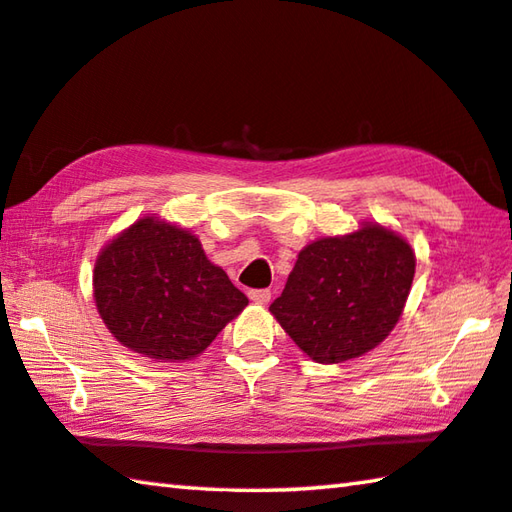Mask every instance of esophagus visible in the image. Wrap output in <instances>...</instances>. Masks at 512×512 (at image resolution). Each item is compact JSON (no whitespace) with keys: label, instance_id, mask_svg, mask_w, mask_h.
<instances>
[{"label":"esophagus","instance_id":"34e87169","mask_svg":"<svg viewBox=\"0 0 512 512\" xmlns=\"http://www.w3.org/2000/svg\"><path fill=\"white\" fill-rule=\"evenodd\" d=\"M248 298L255 302V305H268L271 302V291L268 289H257V291H250Z\"/></svg>","mask_w":512,"mask_h":512}]
</instances>
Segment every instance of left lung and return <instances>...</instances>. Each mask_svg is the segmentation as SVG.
<instances>
[{
	"instance_id": "obj_1",
	"label": "left lung",
	"mask_w": 512,
	"mask_h": 512,
	"mask_svg": "<svg viewBox=\"0 0 512 512\" xmlns=\"http://www.w3.org/2000/svg\"><path fill=\"white\" fill-rule=\"evenodd\" d=\"M415 253L400 232L363 221L350 235L320 237L298 253L271 314L316 363H343L386 339L400 320Z\"/></svg>"
}]
</instances>
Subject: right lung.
<instances>
[{
  "instance_id": "obj_1",
  "label": "right lung",
  "mask_w": 512,
  "mask_h": 512,
  "mask_svg": "<svg viewBox=\"0 0 512 512\" xmlns=\"http://www.w3.org/2000/svg\"><path fill=\"white\" fill-rule=\"evenodd\" d=\"M92 291L110 334L162 363L203 354L248 305L201 239L160 216H142L99 250Z\"/></svg>"
}]
</instances>
